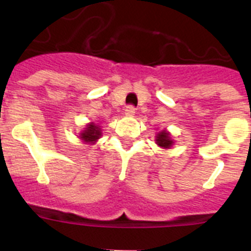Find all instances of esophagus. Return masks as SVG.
Returning <instances> with one entry per match:
<instances>
[{
	"instance_id": "esophagus-1",
	"label": "esophagus",
	"mask_w": 251,
	"mask_h": 251,
	"mask_svg": "<svg viewBox=\"0 0 251 251\" xmlns=\"http://www.w3.org/2000/svg\"><path fill=\"white\" fill-rule=\"evenodd\" d=\"M135 111H136V110H135L134 106L128 105V106H126V109H125V115H126V116H134V115H135Z\"/></svg>"
}]
</instances>
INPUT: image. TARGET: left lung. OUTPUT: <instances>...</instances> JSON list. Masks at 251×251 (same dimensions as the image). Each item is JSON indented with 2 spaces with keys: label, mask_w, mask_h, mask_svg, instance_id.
<instances>
[{
  "label": "left lung",
  "mask_w": 251,
  "mask_h": 251,
  "mask_svg": "<svg viewBox=\"0 0 251 251\" xmlns=\"http://www.w3.org/2000/svg\"><path fill=\"white\" fill-rule=\"evenodd\" d=\"M155 142L161 149H171L174 145V140L168 130H162L157 132L156 136H155Z\"/></svg>",
  "instance_id": "obj_1"
}]
</instances>
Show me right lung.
Instances as JSON below:
<instances>
[{"label": "right lung", "mask_w": 251, "mask_h": 251, "mask_svg": "<svg viewBox=\"0 0 251 251\" xmlns=\"http://www.w3.org/2000/svg\"><path fill=\"white\" fill-rule=\"evenodd\" d=\"M102 136V130H101V126L99 124L95 123H89L83 130L78 134V137L82 140L83 144H87V145H94L96 144L100 137Z\"/></svg>", "instance_id": "1"}]
</instances>
